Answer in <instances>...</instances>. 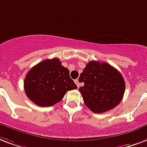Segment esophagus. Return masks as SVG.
<instances>
[{"label":"esophagus","instance_id":"34e87169","mask_svg":"<svg viewBox=\"0 0 147 147\" xmlns=\"http://www.w3.org/2000/svg\"><path fill=\"white\" fill-rule=\"evenodd\" d=\"M75 83H76V84L77 85V86H78V88H79V86H80V85H79V79H76V80H75Z\"/></svg>","mask_w":147,"mask_h":147}]
</instances>
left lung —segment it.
I'll use <instances>...</instances> for the list:
<instances>
[{"label":"left lung","mask_w":147,"mask_h":147,"mask_svg":"<svg viewBox=\"0 0 147 147\" xmlns=\"http://www.w3.org/2000/svg\"><path fill=\"white\" fill-rule=\"evenodd\" d=\"M79 88L85 104L93 112L100 114L119 104L125 90L121 74L106 62L91 61L80 74Z\"/></svg>","instance_id":"left-lung-1"}]
</instances>
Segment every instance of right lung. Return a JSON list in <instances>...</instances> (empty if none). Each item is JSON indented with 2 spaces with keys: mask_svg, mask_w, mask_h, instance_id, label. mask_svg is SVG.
<instances>
[{
  "mask_svg": "<svg viewBox=\"0 0 147 147\" xmlns=\"http://www.w3.org/2000/svg\"><path fill=\"white\" fill-rule=\"evenodd\" d=\"M24 89L35 104L50 107L61 100L67 91L77 89V86L70 78L69 70L55 57L32 67L24 79Z\"/></svg>",
  "mask_w": 147,
  "mask_h": 147,
  "instance_id": "obj_1",
  "label": "right lung"
}]
</instances>
